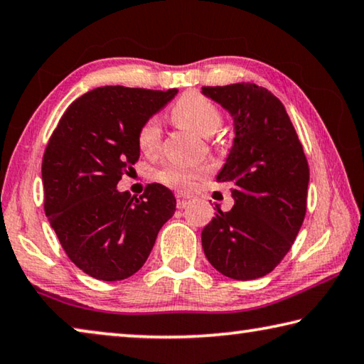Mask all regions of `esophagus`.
<instances>
[{
    "mask_svg": "<svg viewBox=\"0 0 364 364\" xmlns=\"http://www.w3.org/2000/svg\"><path fill=\"white\" fill-rule=\"evenodd\" d=\"M190 201H192V196L190 195H186V193H177V208H181V210H183Z\"/></svg>",
    "mask_w": 364,
    "mask_h": 364,
    "instance_id": "1",
    "label": "esophagus"
}]
</instances>
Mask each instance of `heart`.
<instances>
[{
    "label": "heart",
    "instance_id": "obj_1",
    "mask_svg": "<svg viewBox=\"0 0 364 364\" xmlns=\"http://www.w3.org/2000/svg\"><path fill=\"white\" fill-rule=\"evenodd\" d=\"M171 116L178 126L186 127L201 136H210L223 126V116L216 105L200 93H186L172 106ZM161 141V127L158 119H148L139 132V146L141 151L153 153L158 150ZM201 174L198 169H187L181 166H168L158 174L166 186L174 188H190L193 181Z\"/></svg>",
    "mask_w": 364,
    "mask_h": 364
}]
</instances>
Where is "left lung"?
Segmentation results:
<instances>
[{"mask_svg":"<svg viewBox=\"0 0 364 364\" xmlns=\"http://www.w3.org/2000/svg\"><path fill=\"white\" fill-rule=\"evenodd\" d=\"M234 121V141L216 182L230 183L232 210L216 205L201 245L216 269L237 281L263 277L294 245L306 213L309 168L284 105L263 87H203Z\"/></svg>","mask_w":364,"mask_h":364,"instance_id":"left-lung-1","label":"left lung"}]
</instances>
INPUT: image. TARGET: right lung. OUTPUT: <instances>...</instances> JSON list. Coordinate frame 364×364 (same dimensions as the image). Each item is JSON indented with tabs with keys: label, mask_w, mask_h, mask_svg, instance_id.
<instances>
[{
	"label": "right lung",
	"mask_w": 364,
	"mask_h": 364,
	"mask_svg": "<svg viewBox=\"0 0 364 364\" xmlns=\"http://www.w3.org/2000/svg\"><path fill=\"white\" fill-rule=\"evenodd\" d=\"M177 95L98 87L64 112L43 154L45 213L70 261L88 276L114 282L145 264L176 196L150 183L140 198L117 183L140 158L139 132Z\"/></svg>",
	"instance_id": "add662e5"
}]
</instances>
